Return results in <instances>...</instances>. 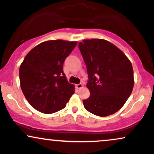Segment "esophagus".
Masks as SVG:
<instances>
[{
  "label": "esophagus",
  "mask_w": 154,
  "mask_h": 154,
  "mask_svg": "<svg viewBox=\"0 0 154 154\" xmlns=\"http://www.w3.org/2000/svg\"><path fill=\"white\" fill-rule=\"evenodd\" d=\"M83 87H84V86H83L82 84H79V85H76V88L78 89H82V88Z\"/></svg>",
  "instance_id": "obj_1"
}]
</instances>
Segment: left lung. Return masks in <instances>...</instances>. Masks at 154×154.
Wrapping results in <instances>:
<instances>
[{
	"label": "left lung",
	"mask_w": 154,
	"mask_h": 154,
	"mask_svg": "<svg viewBox=\"0 0 154 154\" xmlns=\"http://www.w3.org/2000/svg\"><path fill=\"white\" fill-rule=\"evenodd\" d=\"M79 48L87 66L90 91L84 106L94 115H112L124 106L133 90L131 62L117 47L103 39L84 40Z\"/></svg>",
	"instance_id": "obj_1"
}]
</instances>
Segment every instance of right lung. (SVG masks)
Listing matches in <instances>:
<instances>
[{"mask_svg":"<svg viewBox=\"0 0 154 154\" xmlns=\"http://www.w3.org/2000/svg\"><path fill=\"white\" fill-rule=\"evenodd\" d=\"M77 44V41L48 40L25 56L19 69L20 87L36 110L52 114L63 109L75 93V85L68 82L63 64Z\"/></svg>","mask_w":154,"mask_h":154,"instance_id":"obj_1","label":"right lung"}]
</instances>
